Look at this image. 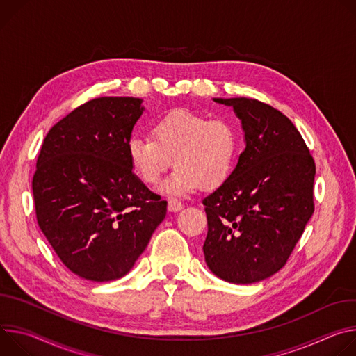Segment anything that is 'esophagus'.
Wrapping results in <instances>:
<instances>
[{
  "mask_svg": "<svg viewBox=\"0 0 356 356\" xmlns=\"http://www.w3.org/2000/svg\"><path fill=\"white\" fill-rule=\"evenodd\" d=\"M181 209H182V204L178 200H175V198H170V201H168V211L170 212H178Z\"/></svg>",
  "mask_w": 356,
  "mask_h": 356,
  "instance_id": "esophagus-1",
  "label": "esophagus"
}]
</instances>
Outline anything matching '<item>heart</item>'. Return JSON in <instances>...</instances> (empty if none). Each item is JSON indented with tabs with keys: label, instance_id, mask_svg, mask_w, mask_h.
<instances>
[{
	"label": "heart",
	"instance_id": "heart-1",
	"mask_svg": "<svg viewBox=\"0 0 356 356\" xmlns=\"http://www.w3.org/2000/svg\"><path fill=\"white\" fill-rule=\"evenodd\" d=\"M151 137H133L127 144L129 161L147 185H155L174 165L177 170L161 186L185 195L202 186H220L232 174L239 152V133L223 118L174 110L151 124Z\"/></svg>",
	"mask_w": 356,
	"mask_h": 356
}]
</instances>
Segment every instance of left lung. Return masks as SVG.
<instances>
[{
	"instance_id": "obj_1",
	"label": "left lung",
	"mask_w": 356,
	"mask_h": 356,
	"mask_svg": "<svg viewBox=\"0 0 356 356\" xmlns=\"http://www.w3.org/2000/svg\"><path fill=\"white\" fill-rule=\"evenodd\" d=\"M241 118L246 148L202 201L205 261L219 279L252 284L277 273L314 213L315 163L296 126L256 99H213Z\"/></svg>"
}]
</instances>
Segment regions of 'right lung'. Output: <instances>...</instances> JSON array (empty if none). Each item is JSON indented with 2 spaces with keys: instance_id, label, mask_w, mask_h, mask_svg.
<instances>
[{
  "instance_id": "1",
  "label": "right lung",
  "mask_w": 356,
  "mask_h": 356,
  "mask_svg": "<svg viewBox=\"0 0 356 356\" xmlns=\"http://www.w3.org/2000/svg\"><path fill=\"white\" fill-rule=\"evenodd\" d=\"M138 97H99L47 134L32 192L36 220L62 263L79 277L126 275L167 215L133 172L127 144L144 107Z\"/></svg>"
}]
</instances>
